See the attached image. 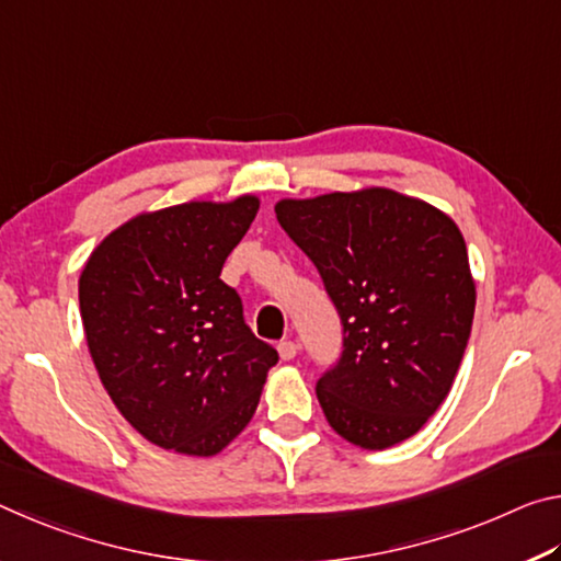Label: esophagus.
Returning a JSON list of instances; mask_svg holds the SVG:
<instances>
[{"instance_id": "1", "label": "esophagus", "mask_w": 561, "mask_h": 561, "mask_svg": "<svg viewBox=\"0 0 561 561\" xmlns=\"http://www.w3.org/2000/svg\"><path fill=\"white\" fill-rule=\"evenodd\" d=\"M278 355H280V360H293V357L298 355V343L296 341L278 343Z\"/></svg>"}]
</instances>
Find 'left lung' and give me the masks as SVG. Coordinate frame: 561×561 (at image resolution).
<instances>
[{
  "mask_svg": "<svg viewBox=\"0 0 561 561\" xmlns=\"http://www.w3.org/2000/svg\"><path fill=\"white\" fill-rule=\"evenodd\" d=\"M275 216L316 263L343 323V355L318 380L328 425L363 449L402 443L443 405L474 318L460 228L392 188L283 198Z\"/></svg>",
  "mask_w": 561,
  "mask_h": 561,
  "instance_id": "1",
  "label": "left lung"
}]
</instances>
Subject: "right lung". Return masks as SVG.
<instances>
[{
  "label": "right lung",
  "mask_w": 561,
  "mask_h": 561,
  "mask_svg": "<svg viewBox=\"0 0 561 561\" xmlns=\"http://www.w3.org/2000/svg\"><path fill=\"white\" fill-rule=\"evenodd\" d=\"M259 196L188 201L128 218L84 263L79 308L116 410L149 443L214 457L243 433L278 353L220 280Z\"/></svg>",
  "instance_id": "add662e5"
}]
</instances>
